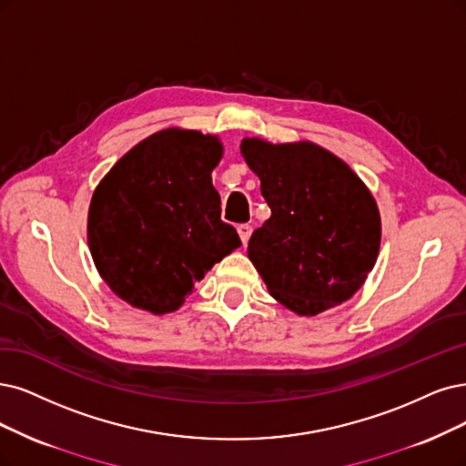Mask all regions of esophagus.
Returning a JSON list of instances; mask_svg holds the SVG:
<instances>
[{"label": "esophagus", "instance_id": "1", "mask_svg": "<svg viewBox=\"0 0 466 466\" xmlns=\"http://www.w3.org/2000/svg\"><path fill=\"white\" fill-rule=\"evenodd\" d=\"M251 232H253V228L249 227V224H239L238 227V234H239V238H242V242H244V246L249 242V238H251Z\"/></svg>", "mask_w": 466, "mask_h": 466}]
</instances>
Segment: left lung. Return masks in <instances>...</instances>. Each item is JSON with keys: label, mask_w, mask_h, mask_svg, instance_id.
<instances>
[{"label": "left lung", "mask_w": 466, "mask_h": 466, "mask_svg": "<svg viewBox=\"0 0 466 466\" xmlns=\"http://www.w3.org/2000/svg\"><path fill=\"white\" fill-rule=\"evenodd\" d=\"M242 155L270 207V218L248 244L270 296L303 317L348 301L380 249V213L369 187L311 142L274 146L246 137Z\"/></svg>", "instance_id": "8db88e82"}]
</instances>
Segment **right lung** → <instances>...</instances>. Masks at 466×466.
Masks as SVG:
<instances>
[{
	"label": "right lung",
	"mask_w": 466,
	"mask_h": 466,
	"mask_svg": "<svg viewBox=\"0 0 466 466\" xmlns=\"http://www.w3.org/2000/svg\"><path fill=\"white\" fill-rule=\"evenodd\" d=\"M217 136L155 132L99 182L88 211V246L115 294L153 315L172 313L207 270L242 246L220 218L211 172Z\"/></svg>",
	"instance_id": "obj_1"
}]
</instances>
